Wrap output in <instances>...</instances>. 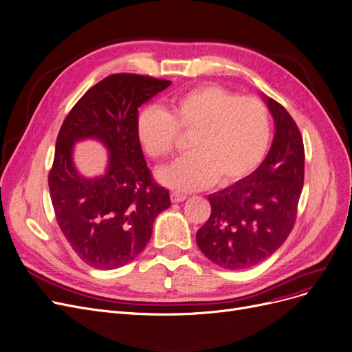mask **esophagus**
Returning <instances> with one entry per match:
<instances>
[{"label":"esophagus","instance_id":"esophagus-1","mask_svg":"<svg viewBox=\"0 0 352 352\" xmlns=\"http://www.w3.org/2000/svg\"><path fill=\"white\" fill-rule=\"evenodd\" d=\"M187 200V195L186 194H181V192H171V201L173 203H181Z\"/></svg>","mask_w":352,"mask_h":352}]
</instances>
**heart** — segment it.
Here are the masks:
<instances>
[{
    "label": "heart",
    "mask_w": 352,
    "mask_h": 352,
    "mask_svg": "<svg viewBox=\"0 0 352 352\" xmlns=\"http://www.w3.org/2000/svg\"><path fill=\"white\" fill-rule=\"evenodd\" d=\"M170 112L145 106L136 116V138L154 161L170 158L179 133L192 135L190 155L160 173V181L178 191H195L214 182L230 186L252 174L265 160L270 116L265 103L217 85L191 89L171 100Z\"/></svg>",
    "instance_id": "1"
}]
</instances>
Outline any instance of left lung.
I'll return each instance as SVG.
<instances>
[{
    "mask_svg": "<svg viewBox=\"0 0 352 352\" xmlns=\"http://www.w3.org/2000/svg\"><path fill=\"white\" fill-rule=\"evenodd\" d=\"M276 135L266 160L234 186L208 197L211 214L197 244L211 262L249 269L276 252L292 232L305 177V148L294 118L267 99Z\"/></svg>",
    "mask_w": 352,
    "mask_h": 352,
    "instance_id": "left-lung-1",
    "label": "left lung"
}]
</instances>
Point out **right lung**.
I'll use <instances>...</instances> for the list:
<instances>
[{"mask_svg": "<svg viewBox=\"0 0 352 352\" xmlns=\"http://www.w3.org/2000/svg\"><path fill=\"white\" fill-rule=\"evenodd\" d=\"M170 85L145 74H111L76 102L58 131L49 173L54 216L74 253L91 267L133 261L146 248L158 214L171 206L136 138L138 108ZM83 138L100 139L111 151L102 179L86 180L74 170L71 149Z\"/></svg>", "mask_w": 352, "mask_h": 352, "instance_id": "right-lung-1", "label": "right lung"}]
</instances>
